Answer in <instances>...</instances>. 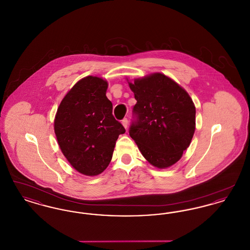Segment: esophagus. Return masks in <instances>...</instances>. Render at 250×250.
I'll return each mask as SVG.
<instances>
[{"label":"esophagus","instance_id":"obj_1","mask_svg":"<svg viewBox=\"0 0 250 250\" xmlns=\"http://www.w3.org/2000/svg\"><path fill=\"white\" fill-rule=\"evenodd\" d=\"M122 125H123L124 127L126 129L127 126H128V120L126 119V118H125V119L122 121Z\"/></svg>","mask_w":250,"mask_h":250}]
</instances>
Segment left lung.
<instances>
[{
	"label": "left lung",
	"mask_w": 250,
	"mask_h": 250,
	"mask_svg": "<svg viewBox=\"0 0 250 250\" xmlns=\"http://www.w3.org/2000/svg\"><path fill=\"white\" fill-rule=\"evenodd\" d=\"M126 81L137 100L131 138L151 165L172 166L188 148L196 128V107L190 96L162 73Z\"/></svg>",
	"instance_id": "1"
}]
</instances>
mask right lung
Instances as JSON below:
<instances>
[{
	"label": "right lung",
	"instance_id": "add662e5",
	"mask_svg": "<svg viewBox=\"0 0 250 250\" xmlns=\"http://www.w3.org/2000/svg\"><path fill=\"white\" fill-rule=\"evenodd\" d=\"M107 82L88 76L64 95L54 119V132L62 153L77 171L96 176L108 166L125 127L112 115Z\"/></svg>",
	"mask_w": 250,
	"mask_h": 250
}]
</instances>
